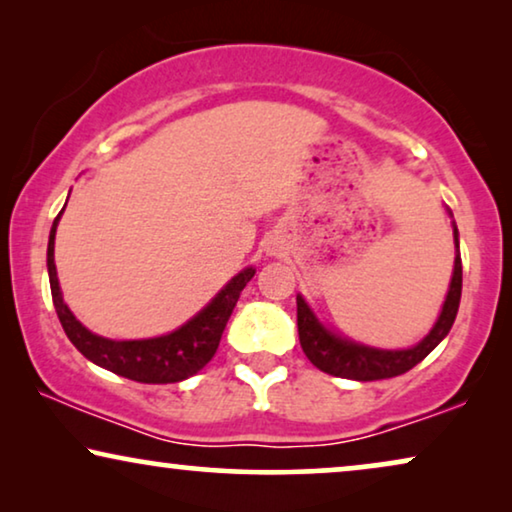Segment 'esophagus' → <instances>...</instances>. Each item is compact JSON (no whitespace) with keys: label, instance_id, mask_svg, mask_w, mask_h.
<instances>
[{"label":"esophagus","instance_id":"34e87169","mask_svg":"<svg viewBox=\"0 0 512 512\" xmlns=\"http://www.w3.org/2000/svg\"><path fill=\"white\" fill-rule=\"evenodd\" d=\"M265 251H268V254H277V251H279V242H277V240H270L268 244H265Z\"/></svg>","mask_w":512,"mask_h":512}]
</instances>
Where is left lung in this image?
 <instances>
[{
    "label": "left lung",
    "mask_w": 512,
    "mask_h": 512,
    "mask_svg": "<svg viewBox=\"0 0 512 512\" xmlns=\"http://www.w3.org/2000/svg\"><path fill=\"white\" fill-rule=\"evenodd\" d=\"M454 240H457V258H454V275L450 291H447L443 312L433 326V331L412 349H401V352H387V349H373L356 345V342L342 340L331 331H326L314 317L310 307L303 298H296L298 305V338L300 347L312 366L324 370L328 375L347 377V380L359 382H373V380H387V377H396L408 373L415 368L419 361H424L438 342L450 333L457 317L459 300H461V256H459V237L457 228H454Z\"/></svg>",
    "instance_id": "left-lung-1"
}]
</instances>
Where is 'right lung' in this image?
Returning a JSON list of instances; mask_svg holds the SVG:
<instances>
[{
    "label": "right lung",
    "mask_w": 512,
    "mask_h": 512,
    "mask_svg": "<svg viewBox=\"0 0 512 512\" xmlns=\"http://www.w3.org/2000/svg\"><path fill=\"white\" fill-rule=\"evenodd\" d=\"M62 214V212H60ZM60 214L55 216L51 237H48V279H51V296L55 312L67 338L79 352L97 366L111 370V373L128 377V380L144 384H170L181 382L191 377L212 361V356L219 349L221 335L226 331V324L233 314L237 298L251 277L254 268L242 270L240 275L230 279L219 296L202 310L198 317H193L179 331L163 338L151 340H107L100 335L90 333L86 326H81L69 307L62 300L58 286V272L53 261V244L55 228H58Z\"/></svg>",
    "instance_id": "right-lung-1"
}]
</instances>
